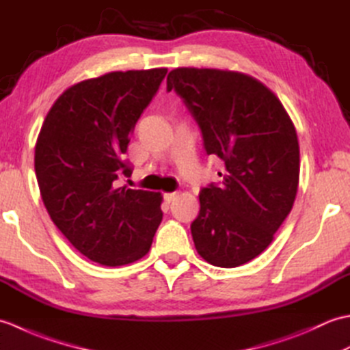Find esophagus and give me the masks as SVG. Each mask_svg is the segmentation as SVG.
I'll return each instance as SVG.
<instances>
[{
  "instance_id": "obj_1",
  "label": "esophagus",
  "mask_w": 350,
  "mask_h": 350,
  "mask_svg": "<svg viewBox=\"0 0 350 350\" xmlns=\"http://www.w3.org/2000/svg\"><path fill=\"white\" fill-rule=\"evenodd\" d=\"M176 198H177V194H176V192H165V194H163V200H165L167 203L174 202Z\"/></svg>"
}]
</instances>
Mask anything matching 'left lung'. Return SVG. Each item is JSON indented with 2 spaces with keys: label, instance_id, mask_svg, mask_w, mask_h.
<instances>
[{
  "label": "left lung",
  "instance_id": "obj_1",
  "mask_svg": "<svg viewBox=\"0 0 350 350\" xmlns=\"http://www.w3.org/2000/svg\"><path fill=\"white\" fill-rule=\"evenodd\" d=\"M194 117L207 156L224 162L219 183L200 191L191 224L198 254L236 267L269 247L292 211L299 183V144L282 103L245 73L179 68L168 73Z\"/></svg>",
  "mask_w": 350,
  "mask_h": 350
}]
</instances>
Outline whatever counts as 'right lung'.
<instances>
[{
    "label": "right lung",
    "mask_w": 350,
    "mask_h": 350,
    "mask_svg": "<svg viewBox=\"0 0 350 350\" xmlns=\"http://www.w3.org/2000/svg\"><path fill=\"white\" fill-rule=\"evenodd\" d=\"M167 69L111 72L69 87L44 118L34 168L51 219L81 254L105 266L144 257L162 221V196L116 188L131 133Z\"/></svg>",
    "instance_id": "right-lung-1"
}]
</instances>
